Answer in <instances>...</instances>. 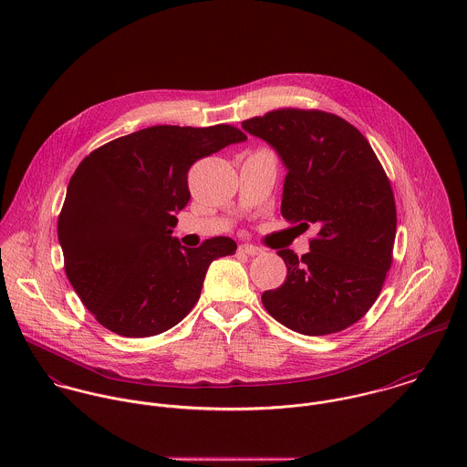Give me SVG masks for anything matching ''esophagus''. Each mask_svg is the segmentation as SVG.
<instances>
[{
    "label": "esophagus",
    "mask_w": 467,
    "mask_h": 467,
    "mask_svg": "<svg viewBox=\"0 0 467 467\" xmlns=\"http://www.w3.org/2000/svg\"><path fill=\"white\" fill-rule=\"evenodd\" d=\"M239 252H243V254H246V255L255 257V255H261V254H263V248L254 246V244H241V246H239Z\"/></svg>",
    "instance_id": "1"
}]
</instances>
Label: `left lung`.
<instances>
[{"label": "left lung", "instance_id": "obj_1", "mask_svg": "<svg viewBox=\"0 0 467 467\" xmlns=\"http://www.w3.org/2000/svg\"><path fill=\"white\" fill-rule=\"evenodd\" d=\"M243 130L267 141L287 169L282 215L318 226L311 252H276L287 276L263 293L267 313L306 336L350 327L372 307L392 265L396 201L378 156L354 126L318 109H275Z\"/></svg>", "mask_w": 467, "mask_h": 467}]
</instances>
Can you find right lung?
Listing matches in <instances>:
<instances>
[{
  "label": "right lung",
  "instance_id": "1",
  "mask_svg": "<svg viewBox=\"0 0 467 467\" xmlns=\"http://www.w3.org/2000/svg\"><path fill=\"white\" fill-rule=\"evenodd\" d=\"M246 134L234 126H152L89 152L67 183L57 235L67 280L100 326L128 337L165 333L200 300L230 237L185 248L172 237L191 200L187 174Z\"/></svg>",
  "mask_w": 467,
  "mask_h": 467
}]
</instances>
